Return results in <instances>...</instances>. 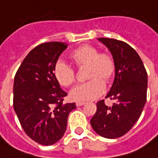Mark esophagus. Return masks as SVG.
<instances>
[{
  "label": "esophagus",
  "instance_id": "1",
  "mask_svg": "<svg viewBox=\"0 0 158 158\" xmlns=\"http://www.w3.org/2000/svg\"><path fill=\"white\" fill-rule=\"evenodd\" d=\"M83 105H85V102H83V101H77L76 102V106H81Z\"/></svg>",
  "mask_w": 158,
  "mask_h": 158
}]
</instances>
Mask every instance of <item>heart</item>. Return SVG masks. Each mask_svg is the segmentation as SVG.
Masks as SVG:
<instances>
[{"instance_id": "heart-1", "label": "heart", "mask_w": 158, "mask_h": 158, "mask_svg": "<svg viewBox=\"0 0 158 158\" xmlns=\"http://www.w3.org/2000/svg\"><path fill=\"white\" fill-rule=\"evenodd\" d=\"M70 57L78 68L86 66V78L90 79L83 84L73 87L70 97L76 101L95 100L105 92L103 79L109 82L114 76L116 65L114 57L106 52H100L96 47L84 44L71 53ZM54 76L62 86H70L76 79L74 69L63 61H57L54 66Z\"/></svg>"}]
</instances>
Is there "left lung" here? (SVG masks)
<instances>
[{"mask_svg":"<svg viewBox=\"0 0 158 158\" xmlns=\"http://www.w3.org/2000/svg\"><path fill=\"white\" fill-rule=\"evenodd\" d=\"M99 40L109 49L116 65L114 83L106 96L114 103L107 106L104 100L98 101L90 123L101 136L114 139L128 133L141 115L147 100L148 75L137 52L127 43L107 37Z\"/></svg>","mask_w":158,"mask_h":158,"instance_id":"left-lung-1","label":"left lung"}]
</instances>
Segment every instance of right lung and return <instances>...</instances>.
I'll list each match as a JSON object with an SVG mask.
<instances>
[{"instance_id":"right-lung-1","label":"right lung","mask_w":158,"mask_h":158,"mask_svg":"<svg viewBox=\"0 0 158 158\" xmlns=\"http://www.w3.org/2000/svg\"><path fill=\"white\" fill-rule=\"evenodd\" d=\"M68 46L61 42L44 43L31 50L14 80L13 106L27 135L42 145L62 138L75 103L64 104L67 94L54 76L57 58Z\"/></svg>"}]
</instances>
